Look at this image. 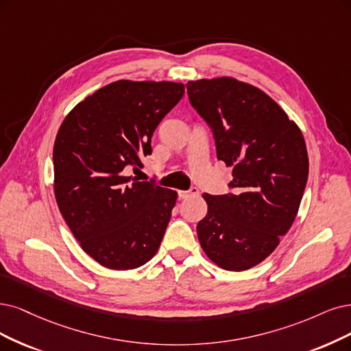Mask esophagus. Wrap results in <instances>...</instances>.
Instances as JSON below:
<instances>
[{
  "instance_id": "obj_1",
  "label": "esophagus",
  "mask_w": 351,
  "mask_h": 351,
  "mask_svg": "<svg viewBox=\"0 0 351 351\" xmlns=\"http://www.w3.org/2000/svg\"><path fill=\"white\" fill-rule=\"evenodd\" d=\"M197 195H199V189L197 186H192L188 191H179V197L182 199H186V198H191V197H197Z\"/></svg>"
}]
</instances>
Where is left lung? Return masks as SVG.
<instances>
[{"mask_svg": "<svg viewBox=\"0 0 351 351\" xmlns=\"http://www.w3.org/2000/svg\"><path fill=\"white\" fill-rule=\"evenodd\" d=\"M188 98L211 128L217 159L232 166L230 192L204 193L201 247L227 270H245L274 252L296 217L308 180L298 125L263 90L217 77L188 82Z\"/></svg>", "mask_w": 351, "mask_h": 351, "instance_id": "8db88e82", "label": "left lung"}]
</instances>
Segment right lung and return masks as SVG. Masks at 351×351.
<instances>
[{
	"label": "right lung",
	"instance_id": "obj_1",
	"mask_svg": "<svg viewBox=\"0 0 351 351\" xmlns=\"http://www.w3.org/2000/svg\"><path fill=\"white\" fill-rule=\"evenodd\" d=\"M175 82L117 81L68 114L53 146L55 195L81 247L99 265L136 269L158 252L176 192L125 176L152 154V136L182 99Z\"/></svg>",
	"mask_w": 351,
	"mask_h": 351
}]
</instances>
